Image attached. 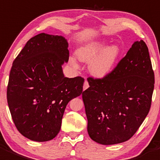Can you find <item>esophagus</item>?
<instances>
[{"mask_svg":"<svg viewBox=\"0 0 160 160\" xmlns=\"http://www.w3.org/2000/svg\"><path fill=\"white\" fill-rule=\"evenodd\" d=\"M88 88H89V83H88V80H85L84 83H83V91H85L86 89H88Z\"/></svg>","mask_w":160,"mask_h":160,"instance_id":"esophagus-1","label":"esophagus"}]
</instances>
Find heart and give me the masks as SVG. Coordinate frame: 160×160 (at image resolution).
Listing matches in <instances>:
<instances>
[{
	"label": "heart",
	"mask_w": 160,
	"mask_h": 160,
	"mask_svg": "<svg viewBox=\"0 0 160 160\" xmlns=\"http://www.w3.org/2000/svg\"><path fill=\"white\" fill-rule=\"evenodd\" d=\"M104 41L91 42L80 47L77 51V57L83 62H89V71L93 76L98 78L105 77L112 69L115 63L120 55L119 46L112 44L102 49L105 46ZM70 63L75 68L77 64L73 58Z\"/></svg>",
	"instance_id": "obj_1"
}]
</instances>
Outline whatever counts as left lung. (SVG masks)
Returning a JSON list of instances; mask_svg holds the SVG:
<instances>
[{
    "label": "left lung",
    "mask_w": 160,
    "mask_h": 160,
    "mask_svg": "<svg viewBox=\"0 0 160 160\" xmlns=\"http://www.w3.org/2000/svg\"><path fill=\"white\" fill-rule=\"evenodd\" d=\"M88 81L82 98L90 138L105 145L129 140L151 107L155 77L146 44L135 41L110 73Z\"/></svg>",
    "instance_id": "left-lung-1"
}]
</instances>
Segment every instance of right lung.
Listing matches in <instances>:
<instances>
[{
    "label": "right lung",
    "instance_id": "1",
    "mask_svg": "<svg viewBox=\"0 0 160 160\" xmlns=\"http://www.w3.org/2000/svg\"><path fill=\"white\" fill-rule=\"evenodd\" d=\"M68 47L62 36L42 32L29 39L14 60L8 104L17 130L29 140L47 142L56 137L66 105L82 94L84 79L63 74Z\"/></svg>",
    "mask_w": 160,
    "mask_h": 160
}]
</instances>
